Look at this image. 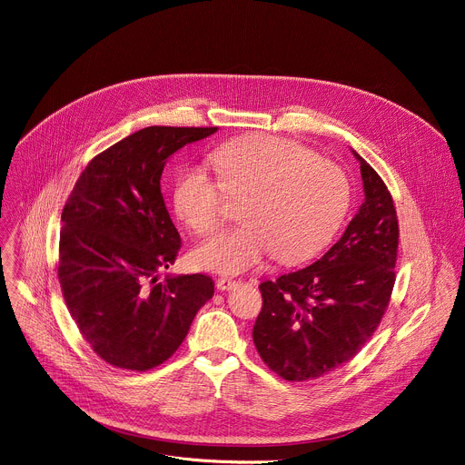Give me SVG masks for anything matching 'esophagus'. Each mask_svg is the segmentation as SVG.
<instances>
[{
  "instance_id": "1",
  "label": "esophagus",
  "mask_w": 465,
  "mask_h": 465,
  "mask_svg": "<svg viewBox=\"0 0 465 465\" xmlns=\"http://www.w3.org/2000/svg\"><path fill=\"white\" fill-rule=\"evenodd\" d=\"M239 283L235 282V280H232V278H219L217 280V291H232V289H235Z\"/></svg>"
}]
</instances>
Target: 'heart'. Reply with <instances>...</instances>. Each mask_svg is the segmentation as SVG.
Returning a JSON list of instances; mask_svg holds the SVG:
<instances>
[{"label": "heart", "instance_id": "heart-1", "mask_svg": "<svg viewBox=\"0 0 465 465\" xmlns=\"http://www.w3.org/2000/svg\"><path fill=\"white\" fill-rule=\"evenodd\" d=\"M217 178L203 165L183 169L174 183V210L196 233L215 230L224 201L246 196L242 224L198 244L193 259L201 269L242 274L274 253L300 262L327 246L350 206L344 171L327 160L272 136L228 142L208 156Z\"/></svg>", "mask_w": 465, "mask_h": 465}]
</instances>
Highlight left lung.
Segmentation results:
<instances>
[{"mask_svg":"<svg viewBox=\"0 0 465 465\" xmlns=\"http://www.w3.org/2000/svg\"><path fill=\"white\" fill-rule=\"evenodd\" d=\"M361 163L364 203L342 237L305 269L259 285L257 353L287 381L322 377L351 361L375 333L395 283L400 226L391 194Z\"/></svg>","mask_w":465,"mask_h":465,"instance_id":"1","label":"left lung"}]
</instances>
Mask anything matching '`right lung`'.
Here are the masks:
<instances>
[{
    "mask_svg": "<svg viewBox=\"0 0 465 465\" xmlns=\"http://www.w3.org/2000/svg\"><path fill=\"white\" fill-rule=\"evenodd\" d=\"M217 126H147L97 154L62 212L58 282L81 335L108 364L147 371L183 342L213 296L204 274H158L182 246L160 187L167 160Z\"/></svg>",
    "mask_w": 465,
    "mask_h": 465,
    "instance_id": "add662e5",
    "label": "right lung"
}]
</instances>
